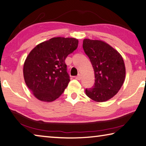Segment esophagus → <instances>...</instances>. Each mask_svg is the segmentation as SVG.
I'll list each match as a JSON object with an SVG mask.
<instances>
[{
  "label": "esophagus",
  "mask_w": 146,
  "mask_h": 146,
  "mask_svg": "<svg viewBox=\"0 0 146 146\" xmlns=\"http://www.w3.org/2000/svg\"><path fill=\"white\" fill-rule=\"evenodd\" d=\"M81 74H78V75L76 76V79H77L78 80H81Z\"/></svg>",
  "instance_id": "obj_1"
}]
</instances>
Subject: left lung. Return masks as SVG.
I'll return each mask as SVG.
<instances>
[{"label": "left lung", "instance_id": "obj_1", "mask_svg": "<svg viewBox=\"0 0 146 146\" xmlns=\"http://www.w3.org/2000/svg\"><path fill=\"white\" fill-rule=\"evenodd\" d=\"M83 48L95 74L94 85L86 88V95L96 102L108 101L124 83L126 68L123 58L118 51L101 40L84 39Z\"/></svg>", "mask_w": 146, "mask_h": 146}]
</instances>
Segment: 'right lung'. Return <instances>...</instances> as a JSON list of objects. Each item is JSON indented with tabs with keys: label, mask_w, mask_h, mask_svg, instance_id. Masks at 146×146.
<instances>
[{
	"label": "right lung",
	"mask_w": 146,
	"mask_h": 146,
	"mask_svg": "<svg viewBox=\"0 0 146 146\" xmlns=\"http://www.w3.org/2000/svg\"><path fill=\"white\" fill-rule=\"evenodd\" d=\"M78 45L76 38L55 37L37 45L28 54L24 80L38 100L52 102L63 94L70 81L65 60Z\"/></svg>",
	"instance_id": "1"
}]
</instances>
